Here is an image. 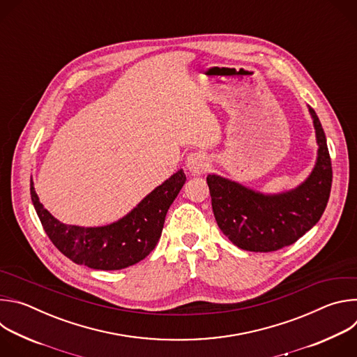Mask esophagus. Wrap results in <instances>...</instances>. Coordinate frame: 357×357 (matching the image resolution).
I'll list each match as a JSON object with an SVG mask.
<instances>
[{"mask_svg":"<svg viewBox=\"0 0 357 357\" xmlns=\"http://www.w3.org/2000/svg\"><path fill=\"white\" fill-rule=\"evenodd\" d=\"M186 168L192 175L205 174L209 168V160L203 152H193L186 158Z\"/></svg>","mask_w":357,"mask_h":357,"instance_id":"obj_1","label":"esophagus"}]
</instances>
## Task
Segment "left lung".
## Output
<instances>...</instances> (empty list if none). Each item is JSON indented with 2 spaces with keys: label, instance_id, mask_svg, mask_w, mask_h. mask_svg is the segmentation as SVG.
<instances>
[{
  "label": "left lung",
  "instance_id": "left-lung-1",
  "mask_svg": "<svg viewBox=\"0 0 357 357\" xmlns=\"http://www.w3.org/2000/svg\"><path fill=\"white\" fill-rule=\"evenodd\" d=\"M318 139V160L310 178L291 192L263 195L236 182L208 175L213 215L223 234L237 247L268 252L291 245L312 229L328 205L332 164L321 121L310 107Z\"/></svg>",
  "mask_w": 357,
  "mask_h": 357
}]
</instances>
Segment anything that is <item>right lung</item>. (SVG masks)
<instances>
[{"mask_svg":"<svg viewBox=\"0 0 357 357\" xmlns=\"http://www.w3.org/2000/svg\"><path fill=\"white\" fill-rule=\"evenodd\" d=\"M186 176L178 171L145 196L139 205L116 223L103 227L68 226L50 215L38 199L31 179V197L45 233L73 263L93 270H121L155 248L167 212L182 189Z\"/></svg>","mask_w":357,"mask_h":357,"instance_id":"right-lung-1","label":"right lung"}]
</instances>
